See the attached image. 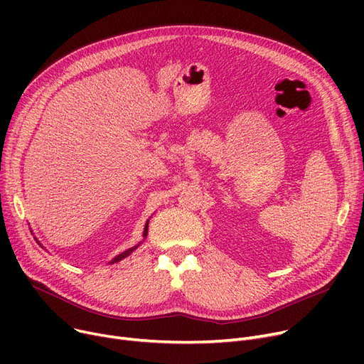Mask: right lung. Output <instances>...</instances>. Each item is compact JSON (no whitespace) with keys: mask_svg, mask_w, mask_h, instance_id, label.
<instances>
[{"mask_svg":"<svg viewBox=\"0 0 364 364\" xmlns=\"http://www.w3.org/2000/svg\"><path fill=\"white\" fill-rule=\"evenodd\" d=\"M147 228H149V220L146 221V225H144V230H143V240H144V239L147 237ZM33 239L36 240V243H38V245H40V246H43V245L40 243V240H38L36 237H33ZM143 240H141V242H143ZM141 242H140L139 245H136V246H132V247H129V250H127V251L121 252L119 255H117V257H114V258H113V259H112V261H110L109 264H113V262H119V261H122L124 258H127L128 255H131V254H132L134 251H136V250H137V247H139V246L141 245Z\"/></svg>","mask_w":364,"mask_h":364,"instance_id":"add662e5","label":"right lung"}]
</instances>
